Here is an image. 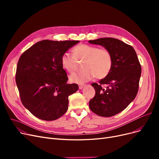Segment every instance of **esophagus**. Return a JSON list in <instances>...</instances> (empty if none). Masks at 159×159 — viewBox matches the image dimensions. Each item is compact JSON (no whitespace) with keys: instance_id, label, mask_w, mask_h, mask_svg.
I'll return each instance as SVG.
<instances>
[{"instance_id":"1","label":"esophagus","mask_w":159,"mask_h":159,"mask_svg":"<svg viewBox=\"0 0 159 159\" xmlns=\"http://www.w3.org/2000/svg\"><path fill=\"white\" fill-rule=\"evenodd\" d=\"M85 86H86L85 84H79V88L80 89H82L83 88H84Z\"/></svg>"}]
</instances>
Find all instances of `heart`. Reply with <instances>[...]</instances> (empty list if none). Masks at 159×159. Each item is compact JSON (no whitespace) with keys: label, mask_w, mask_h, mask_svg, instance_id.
<instances>
[{"label":"heart","mask_w":159,"mask_h":159,"mask_svg":"<svg viewBox=\"0 0 159 159\" xmlns=\"http://www.w3.org/2000/svg\"><path fill=\"white\" fill-rule=\"evenodd\" d=\"M73 56L64 53L61 58V64L67 71L72 72L77 68V61H84V70L74 73L70 76V80L76 84H83L93 79L106 77L110 73L113 66L111 53L106 49L88 44H80L73 49Z\"/></svg>","instance_id":"obj_1"}]
</instances>
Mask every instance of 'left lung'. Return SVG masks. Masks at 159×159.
<instances>
[{"instance_id":"1","label":"left lung","mask_w":159,"mask_h":159,"mask_svg":"<svg viewBox=\"0 0 159 159\" xmlns=\"http://www.w3.org/2000/svg\"><path fill=\"white\" fill-rule=\"evenodd\" d=\"M109 51L113 58L111 70L107 76L93 83L95 97L90 100V110L95 114L109 117L118 114L135 99L139 89L141 66L133 48L114 38L89 40Z\"/></svg>"}]
</instances>
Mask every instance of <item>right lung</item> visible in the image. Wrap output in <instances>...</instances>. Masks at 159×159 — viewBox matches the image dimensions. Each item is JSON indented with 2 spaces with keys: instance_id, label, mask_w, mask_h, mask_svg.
<instances>
[{
  "instance_id": "1",
  "label": "right lung",
  "mask_w": 159,
  "mask_h": 159,
  "mask_svg": "<svg viewBox=\"0 0 159 159\" xmlns=\"http://www.w3.org/2000/svg\"><path fill=\"white\" fill-rule=\"evenodd\" d=\"M79 40H44L20 56L16 71V84L24 106L36 117L51 121L68 109V97L76 92V84L68 80L61 64V56Z\"/></svg>"
}]
</instances>
